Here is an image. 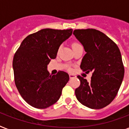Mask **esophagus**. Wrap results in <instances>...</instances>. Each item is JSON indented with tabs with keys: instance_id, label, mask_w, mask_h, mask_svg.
<instances>
[{
	"instance_id": "esophagus-1",
	"label": "esophagus",
	"mask_w": 129,
	"mask_h": 129,
	"mask_svg": "<svg viewBox=\"0 0 129 129\" xmlns=\"http://www.w3.org/2000/svg\"><path fill=\"white\" fill-rule=\"evenodd\" d=\"M69 76H70V78H76V76L74 74H70L69 75Z\"/></svg>"
}]
</instances>
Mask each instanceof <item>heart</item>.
I'll return each instance as SVG.
<instances>
[{
	"label": "heart",
	"instance_id": "heart-1",
	"mask_svg": "<svg viewBox=\"0 0 129 129\" xmlns=\"http://www.w3.org/2000/svg\"><path fill=\"white\" fill-rule=\"evenodd\" d=\"M78 45H80V44L78 43H74L72 44V47H76L78 46Z\"/></svg>",
	"mask_w": 129,
	"mask_h": 129
}]
</instances>
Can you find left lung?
<instances>
[{
    "mask_svg": "<svg viewBox=\"0 0 129 129\" xmlns=\"http://www.w3.org/2000/svg\"><path fill=\"white\" fill-rule=\"evenodd\" d=\"M73 34L86 52L80 68L92 72L91 81L78 76L80 86L75 90L81 104L92 109H100L110 104L124 78V69L118 46L105 34L94 29H76Z\"/></svg>",
    "mask_w": 129,
    "mask_h": 129,
    "instance_id": "8db88e82",
    "label": "left lung"
}]
</instances>
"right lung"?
<instances>
[{
    "instance_id": "add662e5",
    "label": "right lung",
    "mask_w": 129,
    "mask_h": 129,
    "mask_svg": "<svg viewBox=\"0 0 129 129\" xmlns=\"http://www.w3.org/2000/svg\"><path fill=\"white\" fill-rule=\"evenodd\" d=\"M72 29H43L28 35L15 53L13 61L15 85L22 98L37 108H46L59 99L69 81L68 74L51 75L47 65L59 47L72 34Z\"/></svg>"
}]
</instances>
